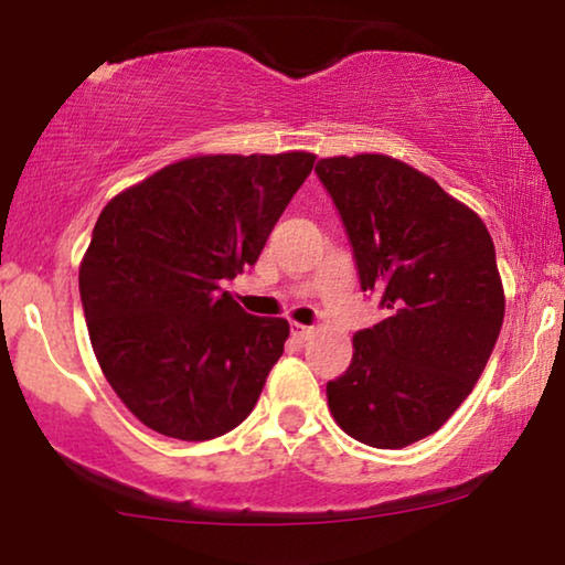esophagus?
<instances>
[{
  "instance_id": "esophagus-1",
  "label": "esophagus",
  "mask_w": 565,
  "mask_h": 565,
  "mask_svg": "<svg viewBox=\"0 0 565 565\" xmlns=\"http://www.w3.org/2000/svg\"><path fill=\"white\" fill-rule=\"evenodd\" d=\"M291 335L297 343H305V340L312 338V328L309 324H299V322H291Z\"/></svg>"
}]
</instances>
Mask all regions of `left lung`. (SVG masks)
<instances>
[{"instance_id":"8db88e82","label":"left lung","mask_w":565,"mask_h":565,"mask_svg":"<svg viewBox=\"0 0 565 565\" xmlns=\"http://www.w3.org/2000/svg\"><path fill=\"white\" fill-rule=\"evenodd\" d=\"M315 173L343 220L361 289L386 309L328 381L330 412L371 448H404L440 430L494 351L504 320L494 241L479 214L396 158H322Z\"/></svg>"}]
</instances>
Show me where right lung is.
I'll list each match as a JSON object with an SVG mask.
<instances>
[{
    "label": "right lung",
    "instance_id": "add662e5",
    "mask_svg": "<svg viewBox=\"0 0 565 565\" xmlns=\"http://www.w3.org/2000/svg\"><path fill=\"white\" fill-rule=\"evenodd\" d=\"M312 153L200 156L117 194L78 291L94 355L150 430L212 440L256 407L289 322L248 315L222 281L256 266Z\"/></svg>",
    "mask_w": 565,
    "mask_h": 565
}]
</instances>
